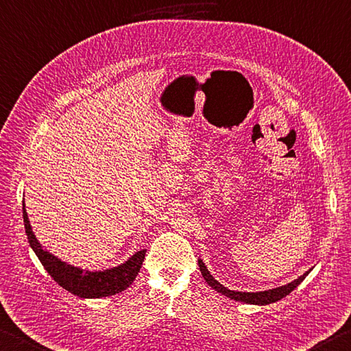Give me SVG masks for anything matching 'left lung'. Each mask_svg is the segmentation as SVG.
<instances>
[{
	"label": "left lung",
	"instance_id": "obj_1",
	"mask_svg": "<svg viewBox=\"0 0 351 351\" xmlns=\"http://www.w3.org/2000/svg\"><path fill=\"white\" fill-rule=\"evenodd\" d=\"M199 268H200V273L204 276V279L208 282V285H210L213 290H216L217 293H222L225 294L226 298H231L237 300V302H245V304H253V305H268V304H273V302H278V300L284 299L287 294H290L294 288H296L300 282H302L308 273L311 271H306L304 273L300 278H298L296 280L290 282V284L287 285H282L278 288H273V290H267V291H256V293H247V291H234V290H228V288L223 287L220 282H217L216 279L213 278L208 271V268L205 267V263L202 259H199Z\"/></svg>",
	"mask_w": 351,
	"mask_h": 351
}]
</instances>
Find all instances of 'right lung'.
I'll return each instance as SVG.
<instances>
[{
  "instance_id": "add662e5",
  "label": "right lung",
  "mask_w": 351,
  "mask_h": 351,
  "mask_svg": "<svg viewBox=\"0 0 351 351\" xmlns=\"http://www.w3.org/2000/svg\"><path fill=\"white\" fill-rule=\"evenodd\" d=\"M23 219L30 248L35 251V254L43 263V267L46 268V271L52 276L53 280L60 287H63L64 290L75 294L78 298L100 299L106 296H114V294L126 290L132 284L135 276L138 274L141 265H143L146 250L137 251L125 263H121L119 267L104 269V271H88V269L69 265V263H66L49 253L36 241L24 204Z\"/></svg>"
}]
</instances>
